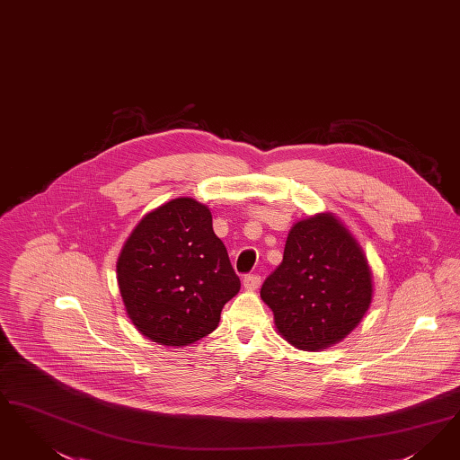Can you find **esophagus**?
<instances>
[{
    "mask_svg": "<svg viewBox=\"0 0 460 460\" xmlns=\"http://www.w3.org/2000/svg\"><path fill=\"white\" fill-rule=\"evenodd\" d=\"M258 286H260V277L258 276H244L243 279V288L246 289V291H255Z\"/></svg>",
    "mask_w": 460,
    "mask_h": 460,
    "instance_id": "obj_1",
    "label": "esophagus"
}]
</instances>
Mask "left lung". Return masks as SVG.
Returning <instances> with one entry per match:
<instances>
[{"label": "left lung", "mask_w": 460, "mask_h": 460, "mask_svg": "<svg viewBox=\"0 0 460 460\" xmlns=\"http://www.w3.org/2000/svg\"><path fill=\"white\" fill-rule=\"evenodd\" d=\"M260 296L274 313L277 333L296 349H327L354 331L373 299L367 255L331 212L291 227L280 265Z\"/></svg>", "instance_id": "1"}]
</instances>
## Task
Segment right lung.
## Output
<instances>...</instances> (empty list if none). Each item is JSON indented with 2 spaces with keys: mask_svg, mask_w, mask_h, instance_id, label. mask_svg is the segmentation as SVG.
Wrapping results in <instances>:
<instances>
[{
  "mask_svg": "<svg viewBox=\"0 0 460 460\" xmlns=\"http://www.w3.org/2000/svg\"><path fill=\"white\" fill-rule=\"evenodd\" d=\"M116 277L135 329L167 348L216 331L224 305L241 288L210 208L190 197L142 217L121 248Z\"/></svg>",
  "mask_w": 460,
  "mask_h": 460,
  "instance_id": "1",
  "label": "right lung"
}]
</instances>
